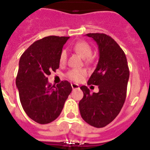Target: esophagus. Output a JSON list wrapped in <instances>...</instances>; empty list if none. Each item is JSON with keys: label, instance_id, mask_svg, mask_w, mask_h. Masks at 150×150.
I'll return each mask as SVG.
<instances>
[{"label": "esophagus", "instance_id": "34e87169", "mask_svg": "<svg viewBox=\"0 0 150 150\" xmlns=\"http://www.w3.org/2000/svg\"><path fill=\"white\" fill-rule=\"evenodd\" d=\"M71 86H72L73 89H78V88H79V85L76 84V83H72V84H71Z\"/></svg>", "mask_w": 150, "mask_h": 150}]
</instances>
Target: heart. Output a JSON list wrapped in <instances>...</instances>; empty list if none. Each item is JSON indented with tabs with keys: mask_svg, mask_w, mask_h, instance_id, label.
Returning a JSON list of instances; mask_svg holds the SVG:
<instances>
[{
	"mask_svg": "<svg viewBox=\"0 0 150 150\" xmlns=\"http://www.w3.org/2000/svg\"><path fill=\"white\" fill-rule=\"evenodd\" d=\"M74 51L76 53L82 57L83 59L87 60H90V56L91 55V48L90 45L85 41L81 42H77L76 44L74 46ZM67 60V52L65 50L61 52L60 57H59V62L61 64H64ZM87 71L84 69H73L69 71L67 74V76L69 79H71L74 82H80L84 79V77L86 76Z\"/></svg>",
	"mask_w": 150,
	"mask_h": 150,
	"instance_id": "obj_1",
	"label": "heart"
}]
</instances>
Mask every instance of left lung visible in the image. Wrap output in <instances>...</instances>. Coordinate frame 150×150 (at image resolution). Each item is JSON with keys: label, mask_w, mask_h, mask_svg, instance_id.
I'll return each mask as SVG.
<instances>
[{"label": "left lung", "mask_w": 150, "mask_h": 150, "mask_svg": "<svg viewBox=\"0 0 150 150\" xmlns=\"http://www.w3.org/2000/svg\"><path fill=\"white\" fill-rule=\"evenodd\" d=\"M98 46L99 60L88 85L98 86V93H90L86 86L80 87L83 98L79 103V112L86 122L103 128L118 116L125 100L129 69L126 56L118 43L110 36L90 33Z\"/></svg>", "instance_id": "left-lung-1"}]
</instances>
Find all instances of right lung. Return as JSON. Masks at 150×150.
I'll return each instance as SVG.
<instances>
[{
	"label": "right lung",
	"instance_id": "obj_1",
	"mask_svg": "<svg viewBox=\"0 0 150 150\" xmlns=\"http://www.w3.org/2000/svg\"><path fill=\"white\" fill-rule=\"evenodd\" d=\"M69 37L49 36L35 41L24 52L18 63L16 84L26 114L39 124L59 117L72 91L71 83H49L47 76L59 67V57Z\"/></svg>",
	"mask_w": 150,
	"mask_h": 150
}]
</instances>
